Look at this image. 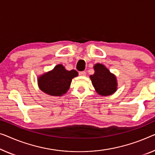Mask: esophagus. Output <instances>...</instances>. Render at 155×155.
Instances as JSON below:
<instances>
[{
  "label": "esophagus",
  "instance_id": "esophagus-1",
  "mask_svg": "<svg viewBox=\"0 0 155 155\" xmlns=\"http://www.w3.org/2000/svg\"><path fill=\"white\" fill-rule=\"evenodd\" d=\"M78 74H79L80 76H82V77H85V76L86 75V72H85V71H79V72H78Z\"/></svg>",
  "mask_w": 155,
  "mask_h": 155
}]
</instances>
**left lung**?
<instances>
[{"mask_svg": "<svg viewBox=\"0 0 155 155\" xmlns=\"http://www.w3.org/2000/svg\"><path fill=\"white\" fill-rule=\"evenodd\" d=\"M94 74L90 76L96 92L101 96H108L117 91V83L115 76L102 64L94 65Z\"/></svg>", "mask_w": 155, "mask_h": 155, "instance_id": "left-lung-1", "label": "left lung"}]
</instances>
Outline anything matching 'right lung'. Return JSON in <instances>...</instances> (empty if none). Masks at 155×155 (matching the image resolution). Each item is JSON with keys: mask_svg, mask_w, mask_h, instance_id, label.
<instances>
[{"mask_svg": "<svg viewBox=\"0 0 155 155\" xmlns=\"http://www.w3.org/2000/svg\"><path fill=\"white\" fill-rule=\"evenodd\" d=\"M78 76L74 70L68 71L59 64L52 70L38 78V86L41 91L51 96H62L70 88L71 80Z\"/></svg>", "mask_w": 155, "mask_h": 155, "instance_id": "obj_1", "label": "right lung"}]
</instances>
